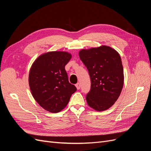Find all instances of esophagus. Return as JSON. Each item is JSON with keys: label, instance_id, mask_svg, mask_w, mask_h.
<instances>
[{"label": "esophagus", "instance_id": "esophagus-1", "mask_svg": "<svg viewBox=\"0 0 151 151\" xmlns=\"http://www.w3.org/2000/svg\"><path fill=\"white\" fill-rule=\"evenodd\" d=\"M76 88H77V89H80V88H81V84H80V83L76 84Z\"/></svg>", "mask_w": 151, "mask_h": 151}]
</instances>
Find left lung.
I'll use <instances>...</instances> for the list:
<instances>
[{
    "label": "left lung",
    "mask_w": 151,
    "mask_h": 151,
    "mask_svg": "<svg viewBox=\"0 0 151 151\" xmlns=\"http://www.w3.org/2000/svg\"><path fill=\"white\" fill-rule=\"evenodd\" d=\"M79 55L91 78L87 103L98 111L106 110L116 101L123 88L124 75L120 55L106 45L83 49Z\"/></svg>",
    "instance_id": "8db88e82"
}]
</instances>
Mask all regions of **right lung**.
<instances>
[{
  "instance_id": "obj_1",
  "label": "right lung",
  "mask_w": 151,
  "mask_h": 151,
  "mask_svg": "<svg viewBox=\"0 0 151 151\" xmlns=\"http://www.w3.org/2000/svg\"><path fill=\"white\" fill-rule=\"evenodd\" d=\"M71 57L66 52H49L36 58L30 68L31 94L40 106L49 112L55 113L64 109L77 90L68 82L65 69Z\"/></svg>"
}]
</instances>
